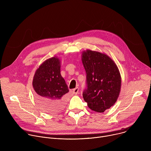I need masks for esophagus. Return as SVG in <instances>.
I'll list each match as a JSON object with an SVG mask.
<instances>
[{"instance_id":"esophagus-1","label":"esophagus","mask_w":151,"mask_h":151,"mask_svg":"<svg viewBox=\"0 0 151 151\" xmlns=\"http://www.w3.org/2000/svg\"><path fill=\"white\" fill-rule=\"evenodd\" d=\"M78 91H79V88H78V87H76V88H75V89L73 90V93L74 94H77L78 93Z\"/></svg>"}]
</instances>
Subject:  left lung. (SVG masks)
Returning a JSON list of instances; mask_svg holds the SVG:
<instances>
[{"label":"left lung","instance_id":"left-lung-1","mask_svg":"<svg viewBox=\"0 0 151 151\" xmlns=\"http://www.w3.org/2000/svg\"><path fill=\"white\" fill-rule=\"evenodd\" d=\"M87 74V88L82 95L89 108L104 112L117 101L121 88L119 70L114 60L104 53L87 50L82 53Z\"/></svg>","mask_w":151,"mask_h":151}]
</instances>
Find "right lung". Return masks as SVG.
Masks as SVG:
<instances>
[{"label":"right lung","mask_w":151,"mask_h":151,"mask_svg":"<svg viewBox=\"0 0 151 151\" xmlns=\"http://www.w3.org/2000/svg\"><path fill=\"white\" fill-rule=\"evenodd\" d=\"M61 61L57 57L46 60L36 70L32 85L37 102L48 112L61 110L64 96L69 90L60 73Z\"/></svg>","instance_id":"obj_1"}]
</instances>
